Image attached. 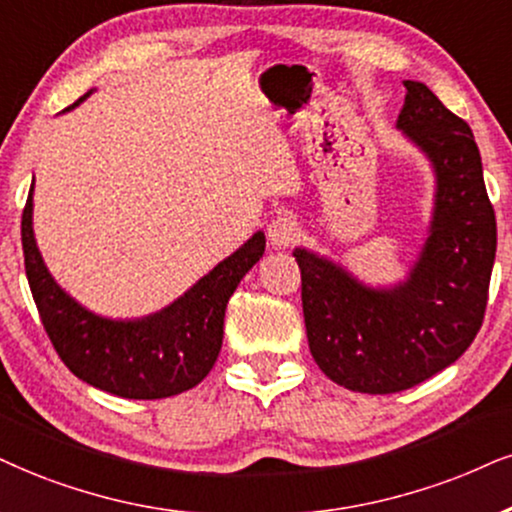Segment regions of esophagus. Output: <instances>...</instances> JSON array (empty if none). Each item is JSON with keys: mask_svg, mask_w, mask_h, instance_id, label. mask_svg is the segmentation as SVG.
<instances>
[{"mask_svg": "<svg viewBox=\"0 0 512 512\" xmlns=\"http://www.w3.org/2000/svg\"><path fill=\"white\" fill-rule=\"evenodd\" d=\"M268 239L277 249H287V246L296 244V239H299V225H296V220L289 213H280V216L270 220Z\"/></svg>", "mask_w": 512, "mask_h": 512, "instance_id": "esophagus-1", "label": "esophagus"}]
</instances>
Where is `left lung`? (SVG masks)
Wrapping results in <instances>:
<instances>
[{
  "label": "left lung",
  "mask_w": 512,
  "mask_h": 512,
  "mask_svg": "<svg viewBox=\"0 0 512 512\" xmlns=\"http://www.w3.org/2000/svg\"><path fill=\"white\" fill-rule=\"evenodd\" d=\"M403 87L396 125L437 170L432 230L408 282L368 289L325 258L294 251L315 363L361 394L410 389L463 356L482 327L496 256V216L470 125L422 82Z\"/></svg>",
  "instance_id": "obj_1"
}]
</instances>
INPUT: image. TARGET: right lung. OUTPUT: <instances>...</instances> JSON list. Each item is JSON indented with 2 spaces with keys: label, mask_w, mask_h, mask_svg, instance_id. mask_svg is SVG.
Masks as SVG:
<instances>
[{
  "label": "right lung",
  "mask_w": 512,
  "mask_h": 512,
  "mask_svg": "<svg viewBox=\"0 0 512 512\" xmlns=\"http://www.w3.org/2000/svg\"><path fill=\"white\" fill-rule=\"evenodd\" d=\"M21 242L30 292L59 358L82 382L123 399H166L204 380L223 346L227 301L266 251V237L256 232L166 311L118 323L75 304L47 273L33 237V187Z\"/></svg>",
  "instance_id": "add662e5"
}]
</instances>
